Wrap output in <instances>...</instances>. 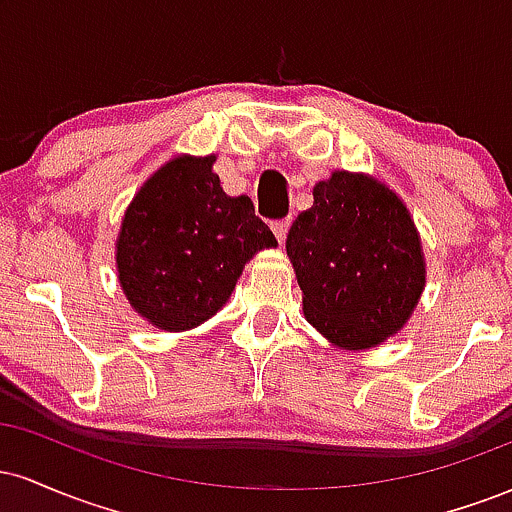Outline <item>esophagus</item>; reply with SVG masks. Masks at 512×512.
Here are the masks:
<instances>
[{"mask_svg":"<svg viewBox=\"0 0 512 512\" xmlns=\"http://www.w3.org/2000/svg\"><path fill=\"white\" fill-rule=\"evenodd\" d=\"M289 226H291L289 219H279V221L272 223V231H274V236H276V240H279V243H284V240H286Z\"/></svg>","mask_w":512,"mask_h":512,"instance_id":"esophagus-1","label":"esophagus"}]
</instances>
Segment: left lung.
I'll list each match as a JSON object with an SVG mask.
<instances>
[{
	"label": "left lung",
	"instance_id": "1",
	"mask_svg": "<svg viewBox=\"0 0 512 512\" xmlns=\"http://www.w3.org/2000/svg\"><path fill=\"white\" fill-rule=\"evenodd\" d=\"M313 199L286 236L303 313L334 346H378L407 325L426 286L414 219L390 187L349 170L317 182Z\"/></svg>",
	"mask_w": 512,
	"mask_h": 512
}]
</instances>
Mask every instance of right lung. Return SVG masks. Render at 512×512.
I'll list each match as a JSON object with an SVG mask.
<instances>
[{"instance_id": "right-lung-1", "label": "right lung", "mask_w": 512, "mask_h": 512, "mask_svg": "<svg viewBox=\"0 0 512 512\" xmlns=\"http://www.w3.org/2000/svg\"><path fill=\"white\" fill-rule=\"evenodd\" d=\"M216 156H178L132 199L117 236V279L158 330L185 332L223 308L245 262L276 238L250 197H228Z\"/></svg>"}]
</instances>
